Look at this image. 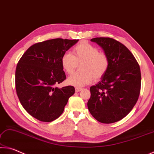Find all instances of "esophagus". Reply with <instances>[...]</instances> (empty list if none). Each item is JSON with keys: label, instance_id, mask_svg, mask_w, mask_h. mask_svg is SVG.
I'll return each instance as SVG.
<instances>
[{"label": "esophagus", "instance_id": "34e87169", "mask_svg": "<svg viewBox=\"0 0 154 154\" xmlns=\"http://www.w3.org/2000/svg\"><path fill=\"white\" fill-rule=\"evenodd\" d=\"M82 88H80V87H75V92H80V91H82Z\"/></svg>", "mask_w": 154, "mask_h": 154}]
</instances>
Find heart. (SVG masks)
<instances>
[{"mask_svg": "<svg viewBox=\"0 0 154 154\" xmlns=\"http://www.w3.org/2000/svg\"><path fill=\"white\" fill-rule=\"evenodd\" d=\"M73 55L65 52L60 58V64L64 71L71 74L80 64V72L68 77L67 82L72 86L81 87L89 84L93 79L97 81L108 72L110 59L105 52H100L97 48L89 43L82 42L73 48Z\"/></svg>", "mask_w": 154, "mask_h": 154, "instance_id": "obj_1", "label": "heart"}]
</instances>
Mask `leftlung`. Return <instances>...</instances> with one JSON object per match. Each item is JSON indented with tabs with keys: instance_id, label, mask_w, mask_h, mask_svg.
Here are the masks:
<instances>
[{
	"instance_id": "8db88e82",
	"label": "left lung",
	"mask_w": 154,
	"mask_h": 154,
	"mask_svg": "<svg viewBox=\"0 0 154 154\" xmlns=\"http://www.w3.org/2000/svg\"><path fill=\"white\" fill-rule=\"evenodd\" d=\"M91 41L104 50L110 59L108 72L90 87L87 106L98 122L112 123L124 118L137 103L140 94L141 74L137 60L124 45L109 37Z\"/></svg>"
}]
</instances>
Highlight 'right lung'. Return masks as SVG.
Here are the masks:
<instances>
[{
  "instance_id": "1",
  "label": "right lung",
  "mask_w": 154,
  "mask_h": 154,
  "mask_svg": "<svg viewBox=\"0 0 154 154\" xmlns=\"http://www.w3.org/2000/svg\"><path fill=\"white\" fill-rule=\"evenodd\" d=\"M78 41L57 38L37 43L20 59L16 70L17 95L22 106L35 119L44 122L57 119L74 94V87L55 85L66 79L60 58Z\"/></svg>"
}]
</instances>
